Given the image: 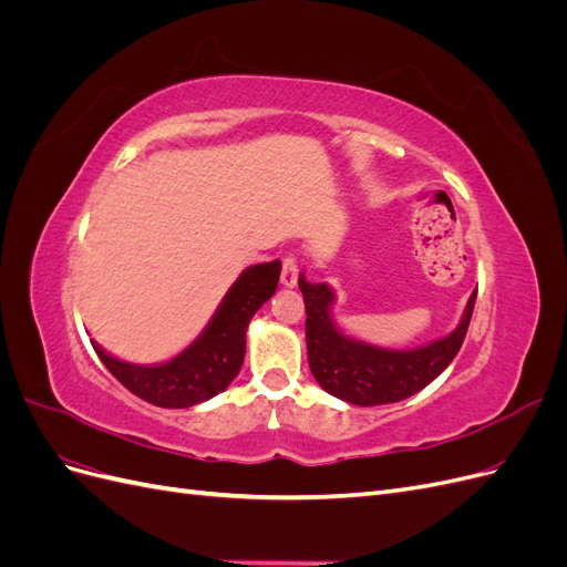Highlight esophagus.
Wrapping results in <instances>:
<instances>
[{
	"instance_id": "34e87169",
	"label": "esophagus",
	"mask_w": 567,
	"mask_h": 567,
	"mask_svg": "<svg viewBox=\"0 0 567 567\" xmlns=\"http://www.w3.org/2000/svg\"><path fill=\"white\" fill-rule=\"evenodd\" d=\"M281 284L286 288H293L298 284V260L293 255L284 257V269H281Z\"/></svg>"
}]
</instances>
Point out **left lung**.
Here are the masks:
<instances>
[{"label": "left lung", "mask_w": 567, "mask_h": 567, "mask_svg": "<svg viewBox=\"0 0 567 567\" xmlns=\"http://www.w3.org/2000/svg\"><path fill=\"white\" fill-rule=\"evenodd\" d=\"M298 286L307 312V362L315 381L333 398L357 406L400 402L435 381L463 346L477 296V290H473L458 326L450 336L425 342L421 348L388 350L369 346L340 329L333 319L336 293L329 284H310L300 274Z\"/></svg>", "instance_id": "obj_1"}]
</instances>
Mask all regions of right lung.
<instances>
[{"instance_id": "obj_1", "label": "right lung", "mask_w": 567, "mask_h": 567, "mask_svg": "<svg viewBox=\"0 0 567 567\" xmlns=\"http://www.w3.org/2000/svg\"><path fill=\"white\" fill-rule=\"evenodd\" d=\"M281 262L252 265L221 298L208 326L179 354L161 364H132L92 342L104 367L136 398L163 409H188L225 392L241 371L246 331L255 312L277 293Z\"/></svg>"}]
</instances>
